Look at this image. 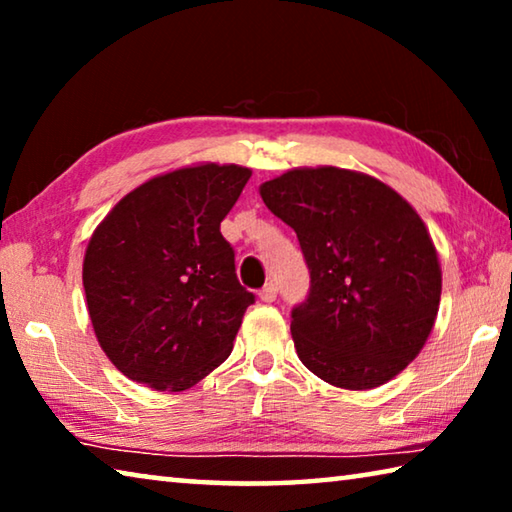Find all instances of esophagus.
I'll return each instance as SVG.
<instances>
[{
  "label": "esophagus",
  "mask_w": 512,
  "mask_h": 512,
  "mask_svg": "<svg viewBox=\"0 0 512 512\" xmlns=\"http://www.w3.org/2000/svg\"><path fill=\"white\" fill-rule=\"evenodd\" d=\"M275 298H277V287H275L273 282H268L266 287L259 291V300H262V302H273Z\"/></svg>",
  "instance_id": "obj_1"
}]
</instances>
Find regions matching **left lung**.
Segmentation results:
<instances>
[{"instance_id":"1","label":"left lung","mask_w":512,"mask_h":512,"mask_svg":"<svg viewBox=\"0 0 512 512\" xmlns=\"http://www.w3.org/2000/svg\"><path fill=\"white\" fill-rule=\"evenodd\" d=\"M296 230L307 300L291 311L300 361L327 384L368 391L409 366L438 316L443 273L427 225L361 171L298 167L259 187Z\"/></svg>"}]
</instances>
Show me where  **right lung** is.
I'll list each match as a JSON object with an SVG mask.
<instances>
[{"label":"right lung","instance_id":"obj_1","mask_svg":"<svg viewBox=\"0 0 512 512\" xmlns=\"http://www.w3.org/2000/svg\"><path fill=\"white\" fill-rule=\"evenodd\" d=\"M201 162L146 180L92 232L83 287L94 334L119 372L187 391L230 357L255 296L241 287L221 221L250 178Z\"/></svg>","mask_w":512,"mask_h":512}]
</instances>
